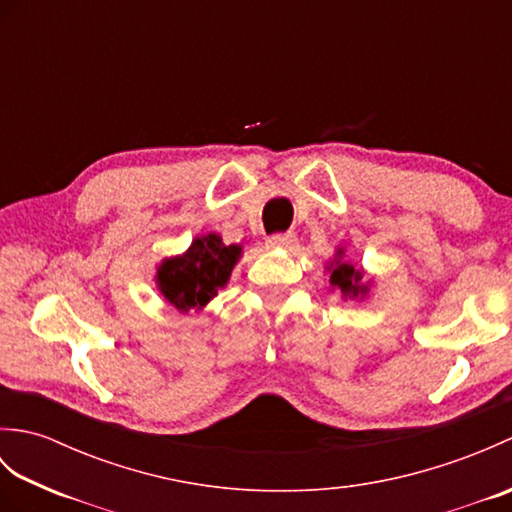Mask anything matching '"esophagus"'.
<instances>
[{
  "label": "esophagus",
  "mask_w": 512,
  "mask_h": 512,
  "mask_svg": "<svg viewBox=\"0 0 512 512\" xmlns=\"http://www.w3.org/2000/svg\"><path fill=\"white\" fill-rule=\"evenodd\" d=\"M295 235H290V233H277V235H270L268 239H266V248H270V250H290L292 246H295Z\"/></svg>",
  "instance_id": "1"
}]
</instances>
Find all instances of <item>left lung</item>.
Listing matches in <instances>:
<instances>
[{"mask_svg": "<svg viewBox=\"0 0 512 512\" xmlns=\"http://www.w3.org/2000/svg\"><path fill=\"white\" fill-rule=\"evenodd\" d=\"M330 273V290H339L341 299L363 301L369 297V290L374 286V279L365 277V270L345 259V246H336L334 255L325 264Z\"/></svg>", "mask_w": 512, "mask_h": 512, "instance_id": "left-lung-1", "label": "left lung"}]
</instances>
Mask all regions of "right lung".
Here are the masks:
<instances>
[{"label":"right lung","mask_w":512,"mask_h":512,"mask_svg":"<svg viewBox=\"0 0 512 512\" xmlns=\"http://www.w3.org/2000/svg\"><path fill=\"white\" fill-rule=\"evenodd\" d=\"M242 253V246H226L217 233L193 237L184 253L165 257L158 264L154 275L156 288L178 312H200L217 295V290L226 288Z\"/></svg>","instance_id":"obj_1"}]
</instances>
